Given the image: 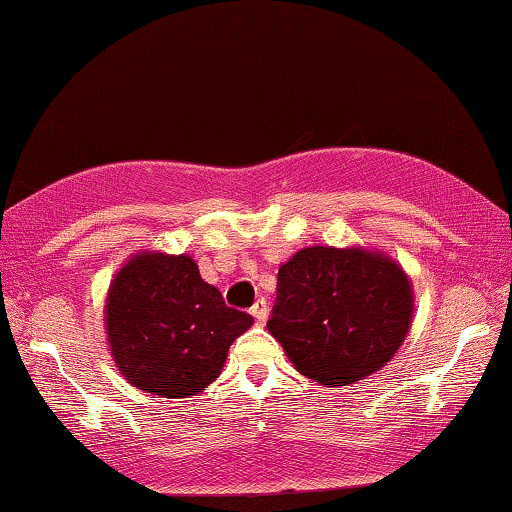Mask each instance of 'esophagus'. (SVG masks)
Wrapping results in <instances>:
<instances>
[{"mask_svg":"<svg viewBox=\"0 0 512 512\" xmlns=\"http://www.w3.org/2000/svg\"><path fill=\"white\" fill-rule=\"evenodd\" d=\"M250 312H253V317L259 319V322H264V319L269 317V305H266V299H257L253 308H250Z\"/></svg>","mask_w":512,"mask_h":512,"instance_id":"34e87169","label":"esophagus"}]
</instances>
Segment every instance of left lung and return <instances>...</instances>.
Wrapping results in <instances>:
<instances>
[{"instance_id": "left-lung-1", "label": "left lung", "mask_w": 512, "mask_h": 512, "mask_svg": "<svg viewBox=\"0 0 512 512\" xmlns=\"http://www.w3.org/2000/svg\"><path fill=\"white\" fill-rule=\"evenodd\" d=\"M411 310V285L391 259L312 246L280 266L266 326L301 375L347 386L391 361Z\"/></svg>"}]
</instances>
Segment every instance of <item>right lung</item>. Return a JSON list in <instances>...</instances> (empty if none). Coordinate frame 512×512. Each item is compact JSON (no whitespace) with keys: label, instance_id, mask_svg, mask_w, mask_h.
Wrapping results in <instances>:
<instances>
[{"label":"right lung","instance_id":"obj_1","mask_svg":"<svg viewBox=\"0 0 512 512\" xmlns=\"http://www.w3.org/2000/svg\"><path fill=\"white\" fill-rule=\"evenodd\" d=\"M112 356L140 391L186 398L207 388L227 349L253 324L202 280L186 255H137L114 278L105 308Z\"/></svg>","mask_w":512,"mask_h":512}]
</instances>
